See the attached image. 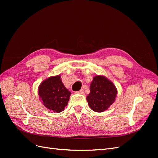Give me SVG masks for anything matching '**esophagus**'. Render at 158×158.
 <instances>
[{"label": "esophagus", "instance_id": "34e87169", "mask_svg": "<svg viewBox=\"0 0 158 158\" xmlns=\"http://www.w3.org/2000/svg\"><path fill=\"white\" fill-rule=\"evenodd\" d=\"M75 93L76 94H84V91L83 89H81L80 91H78V92H76Z\"/></svg>", "mask_w": 158, "mask_h": 158}]
</instances>
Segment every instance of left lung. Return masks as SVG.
<instances>
[{"label": "left lung", "mask_w": 158, "mask_h": 158, "mask_svg": "<svg viewBox=\"0 0 158 158\" xmlns=\"http://www.w3.org/2000/svg\"><path fill=\"white\" fill-rule=\"evenodd\" d=\"M87 101L91 109L101 113L107 110L114 102L117 90L106 76H95L90 85Z\"/></svg>", "instance_id": "8db88e82"}]
</instances>
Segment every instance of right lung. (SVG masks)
Returning a JSON list of instances; mask_svg holds the SVG:
<instances>
[{
	"label": "right lung",
	"mask_w": 158,
	"mask_h": 158,
	"mask_svg": "<svg viewBox=\"0 0 158 158\" xmlns=\"http://www.w3.org/2000/svg\"><path fill=\"white\" fill-rule=\"evenodd\" d=\"M43 105L56 113H60L67 106L71 93L62 82L60 76L49 77L43 81L38 89Z\"/></svg>",
	"instance_id": "obj_1"
}]
</instances>
